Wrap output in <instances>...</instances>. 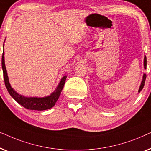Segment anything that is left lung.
<instances>
[{
  "mask_svg": "<svg viewBox=\"0 0 151 151\" xmlns=\"http://www.w3.org/2000/svg\"><path fill=\"white\" fill-rule=\"evenodd\" d=\"M146 57L145 56L144 57V69H146ZM146 75L145 73L144 74L143 76V79H142V81L141 82V85L139 86V91H138V92H140L142 90V88H144V84H145V80H146Z\"/></svg>",
  "mask_w": 151,
  "mask_h": 151,
  "instance_id": "obj_1",
  "label": "left lung"
}]
</instances>
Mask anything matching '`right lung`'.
Wrapping results in <instances>:
<instances>
[{
  "label": "right lung",
  "mask_w": 151,
  "mask_h": 151,
  "mask_svg": "<svg viewBox=\"0 0 151 151\" xmlns=\"http://www.w3.org/2000/svg\"><path fill=\"white\" fill-rule=\"evenodd\" d=\"M2 68H3V78L4 81L6 88L9 92L12 98L17 102L18 104L21 105L24 108L29 110H35V111H44L47 109H49L54 106L55 102L58 100L62 92V90L65 85L66 78L67 76H64L62 78L60 82L55 90L49 96L44 97V98H28V97H24L21 95H19L13 89L10 85L9 82V78L7 76V70H6L5 59H4V51L3 53V56H2Z\"/></svg>",
  "instance_id": "add662e5"
}]
</instances>
